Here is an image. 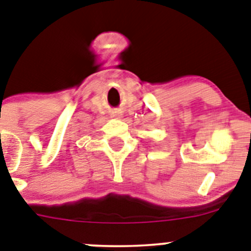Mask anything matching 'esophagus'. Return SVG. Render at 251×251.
Here are the masks:
<instances>
[{"label":"esophagus","mask_w":251,"mask_h":251,"mask_svg":"<svg viewBox=\"0 0 251 251\" xmlns=\"http://www.w3.org/2000/svg\"><path fill=\"white\" fill-rule=\"evenodd\" d=\"M115 116H119V115H115Z\"/></svg>","instance_id":"esophagus-1"}]
</instances>
